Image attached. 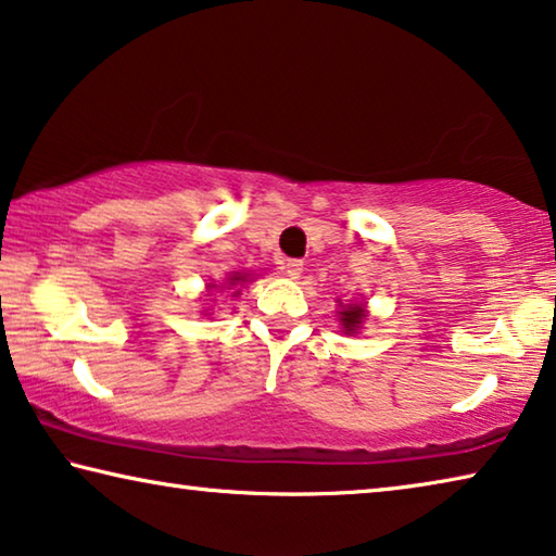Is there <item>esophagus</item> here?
Wrapping results in <instances>:
<instances>
[{"instance_id": "34e87169", "label": "esophagus", "mask_w": 556, "mask_h": 556, "mask_svg": "<svg viewBox=\"0 0 556 556\" xmlns=\"http://www.w3.org/2000/svg\"><path fill=\"white\" fill-rule=\"evenodd\" d=\"M280 273H286L288 278H300V273H303V261L298 258L280 261Z\"/></svg>"}]
</instances>
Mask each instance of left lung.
<instances>
[{
	"instance_id": "8db88e82",
	"label": "left lung",
	"mask_w": 556,
	"mask_h": 556,
	"mask_svg": "<svg viewBox=\"0 0 556 556\" xmlns=\"http://www.w3.org/2000/svg\"><path fill=\"white\" fill-rule=\"evenodd\" d=\"M340 320H342V327H344V330H348V332L357 330V327H359L362 320H364L362 305H348V307H342Z\"/></svg>"
}]
</instances>
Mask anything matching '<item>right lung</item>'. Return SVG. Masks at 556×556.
<instances>
[{"label":"right lung","mask_w":556,"mask_h":556,"mask_svg":"<svg viewBox=\"0 0 556 556\" xmlns=\"http://www.w3.org/2000/svg\"><path fill=\"white\" fill-rule=\"evenodd\" d=\"M243 278H245V276H233V278H231V286H236L233 280H243Z\"/></svg>","instance_id":"add662e5"}]
</instances>
